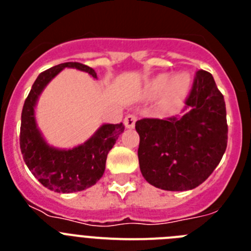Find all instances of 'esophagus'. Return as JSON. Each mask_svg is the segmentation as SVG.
Returning a JSON list of instances; mask_svg holds the SVG:
<instances>
[{"label":"esophagus","mask_w":251,"mask_h":251,"mask_svg":"<svg viewBox=\"0 0 251 251\" xmlns=\"http://www.w3.org/2000/svg\"><path fill=\"white\" fill-rule=\"evenodd\" d=\"M137 122V117L134 114H128L126 118H124V126L126 128H134V124Z\"/></svg>","instance_id":"esophagus-1"}]
</instances>
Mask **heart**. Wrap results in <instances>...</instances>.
Masks as SVG:
<instances>
[{
  "mask_svg": "<svg viewBox=\"0 0 251 251\" xmlns=\"http://www.w3.org/2000/svg\"><path fill=\"white\" fill-rule=\"evenodd\" d=\"M190 83H191L190 76L186 73L177 74L172 79L168 74H161L158 76L153 77L152 80L148 83L147 89L153 95L159 94L165 89H167L166 101L168 104H175L185 95V93L190 88Z\"/></svg>",
  "mask_w": 251,
  "mask_h": 251,
  "instance_id": "1",
  "label": "heart"
}]
</instances>
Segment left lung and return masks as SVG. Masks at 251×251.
<instances>
[{
  "label": "left lung",
  "instance_id": "obj_1",
  "mask_svg": "<svg viewBox=\"0 0 251 251\" xmlns=\"http://www.w3.org/2000/svg\"><path fill=\"white\" fill-rule=\"evenodd\" d=\"M181 118H143L139 134V168L148 183L166 191L192 190L220 163L227 146L224 95L208 72L199 70Z\"/></svg>",
  "mask_w": 251,
  "mask_h": 251
}]
</instances>
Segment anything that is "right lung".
<instances>
[{
  "label": "right lung",
  "mask_w": 251,
  "mask_h": 251,
  "mask_svg": "<svg viewBox=\"0 0 251 251\" xmlns=\"http://www.w3.org/2000/svg\"><path fill=\"white\" fill-rule=\"evenodd\" d=\"M64 68H75L97 79V73L80 63L59 64L41 73L22 108L20 148L26 166L41 185L51 191L69 194L83 191L100 179L105 170L106 156L124 132V126L123 123L103 124L92 138L73 150L49 146L36 127L35 105L44 88Z\"/></svg>",
  "instance_id": "add662e5"
}]
</instances>
